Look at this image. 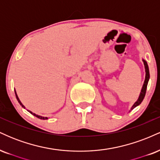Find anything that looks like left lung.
Returning <instances> with one entry per match:
<instances>
[{
  "label": "left lung",
  "mask_w": 160,
  "mask_h": 160,
  "mask_svg": "<svg viewBox=\"0 0 160 160\" xmlns=\"http://www.w3.org/2000/svg\"><path fill=\"white\" fill-rule=\"evenodd\" d=\"M143 62H144V65L145 72H146V76H145V80H144V84H143L142 89H141L140 95H139V97H138V98L137 102L133 104V106L132 107L131 110L134 109V108H135V107H137V106H138L139 104H140L141 102H142L143 99H144V96H145V94H146L147 86H148V81H149V79H150V73H149V68H148V63H147V62L145 61V60L143 59Z\"/></svg>",
  "instance_id": "left-lung-1"
}]
</instances>
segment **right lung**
<instances>
[{"mask_svg": "<svg viewBox=\"0 0 160 160\" xmlns=\"http://www.w3.org/2000/svg\"><path fill=\"white\" fill-rule=\"evenodd\" d=\"M15 93H16V98H17V100H18V102H19V103L20 104H21V105H22V108H25V106H24V105H23V104H22V102H20V100H19V97H18V95H17V94H16V91H15ZM29 111V112H30V113H32V114H33V115H34V116H35V117H38V118H39V119H41V120H47V119H48V118H47V117H41V116H39V115H37V114H35V113H32V111Z\"/></svg>", "mask_w": 160, "mask_h": 160, "instance_id": "obj_1", "label": "right lung"}]
</instances>
